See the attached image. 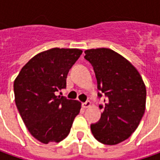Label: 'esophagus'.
Instances as JSON below:
<instances>
[{
    "instance_id": "34e87169",
    "label": "esophagus",
    "mask_w": 160,
    "mask_h": 160,
    "mask_svg": "<svg viewBox=\"0 0 160 160\" xmlns=\"http://www.w3.org/2000/svg\"><path fill=\"white\" fill-rule=\"evenodd\" d=\"M90 106H91V103H90V101H86V102L82 103V108H84V109L88 108L89 107H90Z\"/></svg>"
}]
</instances>
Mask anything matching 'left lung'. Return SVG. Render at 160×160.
Returning <instances> with one entry per match:
<instances>
[{
	"label": "left lung",
	"instance_id": "8db88e82",
	"mask_svg": "<svg viewBox=\"0 0 160 160\" xmlns=\"http://www.w3.org/2000/svg\"><path fill=\"white\" fill-rule=\"evenodd\" d=\"M85 53L93 66L98 88L108 97L100 120L90 125L92 134L103 144H118L140 124L146 107V86L137 69L118 52L97 48Z\"/></svg>",
	"mask_w": 160,
	"mask_h": 160
}]
</instances>
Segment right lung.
<instances>
[{"instance_id":"1","label":"right lung","mask_w":160,"mask_h":160,"mask_svg":"<svg viewBox=\"0 0 160 160\" xmlns=\"http://www.w3.org/2000/svg\"><path fill=\"white\" fill-rule=\"evenodd\" d=\"M82 51L52 48L35 55L22 67L14 80L15 103L26 127L40 142L65 139L79 115L81 103L57 97L66 88L67 74Z\"/></svg>"}]
</instances>
